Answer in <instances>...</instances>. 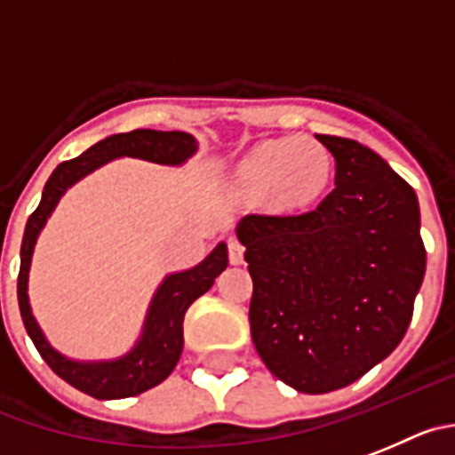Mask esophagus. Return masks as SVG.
<instances>
[{
    "label": "esophagus",
    "instance_id": "obj_1",
    "mask_svg": "<svg viewBox=\"0 0 455 455\" xmlns=\"http://www.w3.org/2000/svg\"><path fill=\"white\" fill-rule=\"evenodd\" d=\"M227 247L228 262H231V265H242V262H244V247H242V242L237 240V237H228Z\"/></svg>",
    "mask_w": 455,
    "mask_h": 455
}]
</instances>
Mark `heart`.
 Instances as JSON below:
<instances>
[{
	"instance_id": "b5f03b06",
	"label": "heart",
	"mask_w": 455,
	"mask_h": 455,
	"mask_svg": "<svg viewBox=\"0 0 455 455\" xmlns=\"http://www.w3.org/2000/svg\"><path fill=\"white\" fill-rule=\"evenodd\" d=\"M332 175L325 146L312 137H290L253 148L237 165V186L247 195H271L280 206H303L323 193Z\"/></svg>"
}]
</instances>
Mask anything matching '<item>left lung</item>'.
<instances>
[{
  "label": "left lung",
  "mask_w": 455,
  "mask_h": 455,
  "mask_svg": "<svg viewBox=\"0 0 455 455\" xmlns=\"http://www.w3.org/2000/svg\"><path fill=\"white\" fill-rule=\"evenodd\" d=\"M316 139L334 156L332 193L305 213H251L237 227L253 346L309 395L352 384L400 346L427 267L413 188L371 148Z\"/></svg>",
  "instance_id": "obj_1"
}]
</instances>
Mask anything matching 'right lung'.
<instances>
[{
  "mask_svg": "<svg viewBox=\"0 0 455 455\" xmlns=\"http://www.w3.org/2000/svg\"><path fill=\"white\" fill-rule=\"evenodd\" d=\"M197 150V143L186 132H156V130H132L125 134H114L89 148L71 161H62L53 170L42 193L40 206L31 213L22 240V262L17 275V300L22 314L24 328L36 343L37 352L46 366L55 375L71 384L74 388L92 395L96 400H121L132 397L152 386L161 384L172 372L184 347V314L195 300L213 287L215 278L227 269V247L218 244L215 251L199 262L195 269L172 274L165 278L150 305L146 321V332L139 346L127 356L112 363H76L65 359L46 343L44 334L37 328L28 307L27 278L31 253L36 247L37 233L44 227L46 218L58 204L60 195L71 184L92 172L93 168L108 164L114 156H139V159L156 161V164H181Z\"/></svg>",
  "mask_w": 455,
  "mask_h": 455,
  "instance_id": "1",
  "label": "right lung"
}]
</instances>
